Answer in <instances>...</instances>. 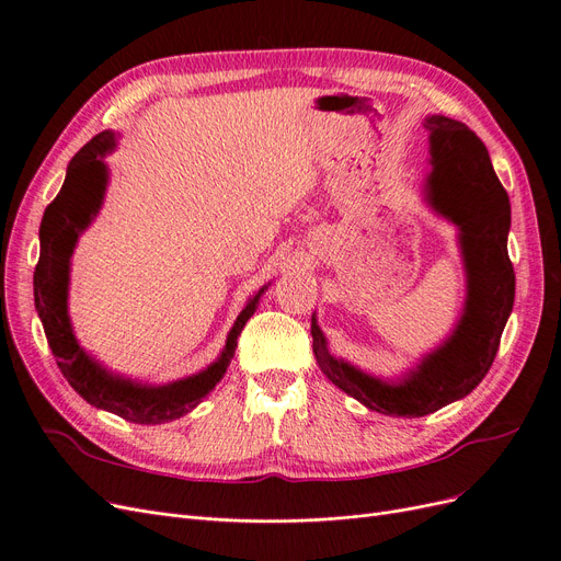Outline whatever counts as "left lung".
<instances>
[{"mask_svg": "<svg viewBox=\"0 0 561 561\" xmlns=\"http://www.w3.org/2000/svg\"><path fill=\"white\" fill-rule=\"evenodd\" d=\"M423 127L430 134L432 157L425 201L460 228L467 300L458 325L400 381H383L330 354L312 317V346L323 375L367 409L404 419H421L462 400L483 381L515 298V273L506 249L511 203L488 148L458 119L430 115Z\"/></svg>", "mask_w": 561, "mask_h": 561, "instance_id": "8db88e82", "label": "left lung"}]
</instances>
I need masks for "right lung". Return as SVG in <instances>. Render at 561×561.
Masks as SVG:
<instances>
[{"instance_id": "obj_1", "label": "right lung", "mask_w": 561, "mask_h": 561, "mask_svg": "<svg viewBox=\"0 0 561 561\" xmlns=\"http://www.w3.org/2000/svg\"><path fill=\"white\" fill-rule=\"evenodd\" d=\"M115 131H101L88 145H82L80 152L69 161L65 184L46 207L38 228L41 254L34 270V305L41 323H44L53 356L57 358V367L82 400L96 409L111 411L124 421L159 425L196 409L207 392L221 381L228 363L236 356L238 335L249 317L256 312L267 284L244 305L226 337L221 356L198 375L163 386H148L113 375L85 354L69 321V270L78 236L96 217L103 194H106L108 165L103 163V157L115 150Z\"/></svg>"}]
</instances>
